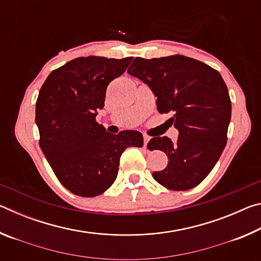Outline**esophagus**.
Masks as SVG:
<instances>
[{
    "mask_svg": "<svg viewBox=\"0 0 261 261\" xmlns=\"http://www.w3.org/2000/svg\"><path fill=\"white\" fill-rule=\"evenodd\" d=\"M149 139H151V137H149V136H147V135L144 136V147H145V148H146L147 143L149 141Z\"/></svg>",
    "mask_w": 261,
    "mask_h": 261,
    "instance_id": "esophagus-1",
    "label": "esophagus"
}]
</instances>
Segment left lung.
<instances>
[{"label": "left lung", "instance_id": "obj_1", "mask_svg": "<svg viewBox=\"0 0 261 261\" xmlns=\"http://www.w3.org/2000/svg\"><path fill=\"white\" fill-rule=\"evenodd\" d=\"M127 72L151 87L158 112L173 114L169 121L179 132L176 143L166 136L149 140L147 148L160 149L169 160L153 178L174 191L199 185L227 144L231 101L223 78L210 65L183 55L136 57Z\"/></svg>", "mask_w": 261, "mask_h": 261}]
</instances>
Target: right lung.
<instances>
[{
    "mask_svg": "<svg viewBox=\"0 0 261 261\" xmlns=\"http://www.w3.org/2000/svg\"><path fill=\"white\" fill-rule=\"evenodd\" d=\"M132 59L78 57L53 70L39 92V145L57 179L77 196L103 193L116 179L125 148L143 147L139 131L112 135L95 121L108 84L125 71Z\"/></svg>",
    "mask_w": 261,
    "mask_h": 261,
    "instance_id": "1",
    "label": "right lung"
}]
</instances>
